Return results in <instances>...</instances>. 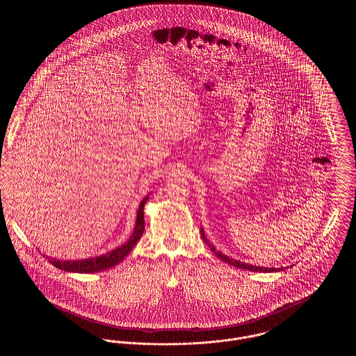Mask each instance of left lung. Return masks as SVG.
Wrapping results in <instances>:
<instances>
[{
    "label": "left lung",
    "instance_id": "1",
    "mask_svg": "<svg viewBox=\"0 0 356 356\" xmlns=\"http://www.w3.org/2000/svg\"><path fill=\"white\" fill-rule=\"evenodd\" d=\"M202 231V236H203V240L209 245V248H211V251L213 252V254H216L218 257H220L222 261H225V263H228L229 266H234V267H237V268H243V270H250V271L254 272H273L277 271L276 268H264V267H254V266H250V264H245V263H241V261H237L235 259H229L228 256H225V254H221V252H218L216 251V248L207 240V237L204 235L203 228L200 229ZM283 268H279V271H282Z\"/></svg>",
    "mask_w": 356,
    "mask_h": 356
}]
</instances>
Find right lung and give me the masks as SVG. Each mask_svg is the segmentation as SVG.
I'll list each match as a JSON object with an SVG mask.
<instances>
[{"label": "right lung", "instance_id": "add662e5", "mask_svg": "<svg viewBox=\"0 0 356 356\" xmlns=\"http://www.w3.org/2000/svg\"><path fill=\"white\" fill-rule=\"evenodd\" d=\"M148 200V196L143 199L138 207L137 212V219H136V227L134 234L131 238L115 251L109 254H102L99 257H92L88 260H74V261H68V260H53L48 257V261L53 264L56 268H60L63 271L80 272V273H92V272L104 271L106 268H112L113 266L119 264L120 261L131 252V250L135 247L136 243L140 240V237L144 232V205Z\"/></svg>", "mask_w": 356, "mask_h": 356}]
</instances>
